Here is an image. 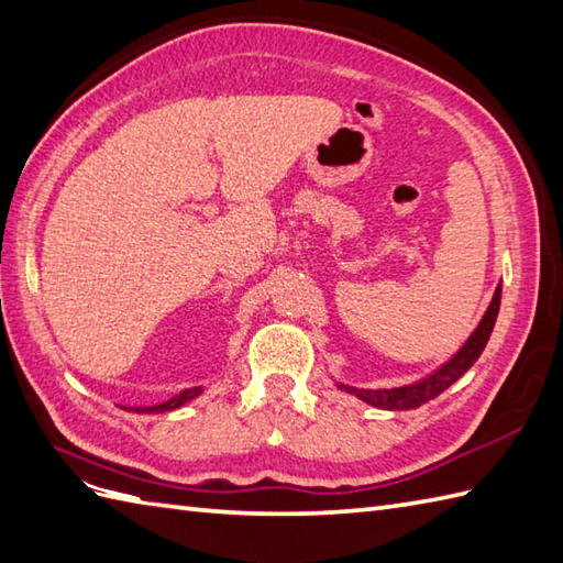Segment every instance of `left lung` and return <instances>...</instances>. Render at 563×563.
I'll list each match as a JSON object with an SVG mask.
<instances>
[{
  "label": "left lung",
  "mask_w": 563,
  "mask_h": 563,
  "mask_svg": "<svg viewBox=\"0 0 563 563\" xmlns=\"http://www.w3.org/2000/svg\"><path fill=\"white\" fill-rule=\"evenodd\" d=\"M498 308H500V284L496 286V294L490 298V306L486 308L484 318L476 325V330L468 335V340L462 345L450 362H444L440 369H434L430 376L420 378L416 384L408 386H398V388H357L350 384H338L340 391H347L352 396H357L364 404H369L374 408H384V410H410V408H420L422 404H428L434 396H440L446 386H452L456 378H462L468 369H472L474 362L481 357L486 342L493 332V325H496L498 318Z\"/></svg>",
  "instance_id": "1"
}]
</instances>
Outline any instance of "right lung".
<instances>
[{
    "mask_svg": "<svg viewBox=\"0 0 563 563\" xmlns=\"http://www.w3.org/2000/svg\"><path fill=\"white\" fill-rule=\"evenodd\" d=\"M203 394V388L197 386V388H185V391H179L177 396H172L169 400H165V404H157V406H137V408H131L135 412H165V410H175L179 406L189 404L191 398H197Z\"/></svg>",
    "mask_w": 563,
    "mask_h": 563,
    "instance_id": "right-lung-1",
    "label": "right lung"
}]
</instances>
